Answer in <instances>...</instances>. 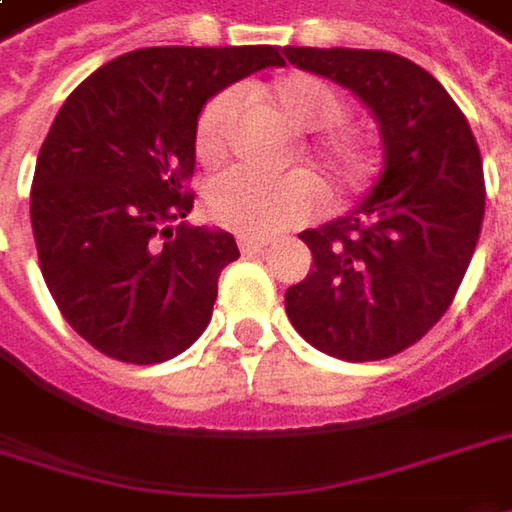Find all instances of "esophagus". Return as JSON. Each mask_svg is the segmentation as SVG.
Masks as SVG:
<instances>
[{
  "label": "esophagus",
  "instance_id": "esophagus-1",
  "mask_svg": "<svg viewBox=\"0 0 512 512\" xmlns=\"http://www.w3.org/2000/svg\"><path fill=\"white\" fill-rule=\"evenodd\" d=\"M268 244V236H253V233H242V236H239L242 253H262V250H268Z\"/></svg>",
  "mask_w": 512,
  "mask_h": 512
}]
</instances>
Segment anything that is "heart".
Masks as SVG:
<instances>
[{
	"instance_id": "obj_1",
	"label": "heart",
	"mask_w": 512,
	"mask_h": 512,
	"mask_svg": "<svg viewBox=\"0 0 512 512\" xmlns=\"http://www.w3.org/2000/svg\"><path fill=\"white\" fill-rule=\"evenodd\" d=\"M270 97L294 126L320 129L305 152L317 158L340 187H369L380 169V155L363 132L343 123L345 100L340 91L322 77L294 71L270 86ZM233 112V94H218L201 109L195 123V152L201 161H218L224 155ZM317 204L320 187L308 175L268 178L253 169H230L218 175L207 190L210 218L239 233H273L291 227L311 216Z\"/></svg>"
}]
</instances>
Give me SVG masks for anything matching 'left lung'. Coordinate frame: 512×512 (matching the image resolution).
Here are the masks:
<instances>
[{
  "instance_id": "obj_1",
  "label": "left lung",
  "mask_w": 512,
  "mask_h": 512,
  "mask_svg": "<svg viewBox=\"0 0 512 512\" xmlns=\"http://www.w3.org/2000/svg\"><path fill=\"white\" fill-rule=\"evenodd\" d=\"M285 57L354 91L386 149L360 207L299 233L314 265L285 294L288 320L348 363L395 357L447 314L470 268L484 218L473 129L447 89L406 57L294 45Z\"/></svg>"
}]
</instances>
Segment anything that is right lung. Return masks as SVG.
Wrapping results in <instances>:
<instances>
[{
  "mask_svg": "<svg viewBox=\"0 0 512 512\" xmlns=\"http://www.w3.org/2000/svg\"><path fill=\"white\" fill-rule=\"evenodd\" d=\"M282 63L273 45L138 48L68 94L39 149L31 227L60 314L100 354L152 366L204 334L239 247L184 221L195 123L213 94Z\"/></svg>",
  "mask_w": 512,
  "mask_h": 512,
  "instance_id": "add662e5",
  "label": "right lung"
}]
</instances>
